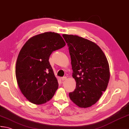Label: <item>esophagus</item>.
<instances>
[{
  "label": "esophagus",
  "mask_w": 129,
  "mask_h": 129,
  "mask_svg": "<svg viewBox=\"0 0 129 129\" xmlns=\"http://www.w3.org/2000/svg\"><path fill=\"white\" fill-rule=\"evenodd\" d=\"M66 79H67V77L66 76H63V77H62V78H61L62 81H64V80H66Z\"/></svg>",
  "instance_id": "1"
}]
</instances>
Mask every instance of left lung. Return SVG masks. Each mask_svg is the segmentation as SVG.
I'll list each match as a JSON object with an SVG mask.
<instances>
[{
  "label": "left lung",
  "mask_w": 129,
  "mask_h": 129,
  "mask_svg": "<svg viewBox=\"0 0 129 129\" xmlns=\"http://www.w3.org/2000/svg\"><path fill=\"white\" fill-rule=\"evenodd\" d=\"M62 36L69 47L72 77L76 82V89L69 96L80 107H89L107 87L110 76L107 59L95 43L76 35Z\"/></svg>",
  "instance_id": "1"
}]
</instances>
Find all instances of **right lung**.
<instances>
[{
	"label": "right lung",
	"instance_id": "1",
	"mask_svg": "<svg viewBox=\"0 0 129 129\" xmlns=\"http://www.w3.org/2000/svg\"><path fill=\"white\" fill-rule=\"evenodd\" d=\"M65 45L59 34L48 32L33 36L22 48L16 62V79L30 102L45 103L54 95L58 83L49 59L53 52Z\"/></svg>",
	"mask_w": 129,
	"mask_h": 129
}]
</instances>
